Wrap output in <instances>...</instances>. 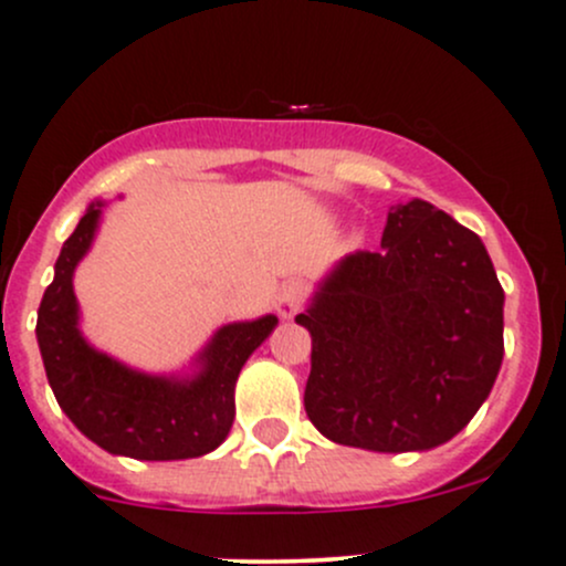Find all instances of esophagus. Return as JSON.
Wrapping results in <instances>:
<instances>
[{
    "label": "esophagus",
    "mask_w": 566,
    "mask_h": 566,
    "mask_svg": "<svg viewBox=\"0 0 566 566\" xmlns=\"http://www.w3.org/2000/svg\"><path fill=\"white\" fill-rule=\"evenodd\" d=\"M306 298H310V287L304 282H287L282 284L276 298V310L282 317H293L304 310Z\"/></svg>",
    "instance_id": "obj_1"
}]
</instances>
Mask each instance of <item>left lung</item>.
I'll return each mask as SVG.
<instances>
[{
	"label": "left lung",
	"instance_id": "obj_1",
	"mask_svg": "<svg viewBox=\"0 0 566 566\" xmlns=\"http://www.w3.org/2000/svg\"><path fill=\"white\" fill-rule=\"evenodd\" d=\"M304 408L328 441L424 452L488 399L504 358V290L476 232L424 199L391 208L378 251H353L304 315Z\"/></svg>",
	"mask_w": 566,
	"mask_h": 566
}]
</instances>
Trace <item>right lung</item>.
<instances>
[{
	"label": "right lung",
	"mask_w": 566,
	"mask_h": 566,
	"mask_svg": "<svg viewBox=\"0 0 566 566\" xmlns=\"http://www.w3.org/2000/svg\"><path fill=\"white\" fill-rule=\"evenodd\" d=\"M101 202L90 205L54 265L38 310V345L56 402L101 449L134 460H188L219 447L235 419V380L265 342L273 315L224 325L191 380L134 373L78 334L73 271L93 243Z\"/></svg>",
	"instance_id": "right-lung-1"
}]
</instances>
